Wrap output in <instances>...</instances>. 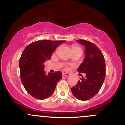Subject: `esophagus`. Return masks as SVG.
<instances>
[{"label": "esophagus", "mask_w": 125, "mask_h": 125, "mask_svg": "<svg viewBox=\"0 0 125 125\" xmlns=\"http://www.w3.org/2000/svg\"><path fill=\"white\" fill-rule=\"evenodd\" d=\"M63 76L65 77H69L70 76V74L69 73H63Z\"/></svg>", "instance_id": "1"}]
</instances>
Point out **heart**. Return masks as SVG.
I'll return each instance as SVG.
<instances>
[{
  "label": "heart",
  "mask_w": 125,
  "mask_h": 125,
  "mask_svg": "<svg viewBox=\"0 0 125 125\" xmlns=\"http://www.w3.org/2000/svg\"><path fill=\"white\" fill-rule=\"evenodd\" d=\"M74 48H79V49H81L79 48V47H78V46H73V47L72 49H74Z\"/></svg>",
  "instance_id": "obj_1"
}]
</instances>
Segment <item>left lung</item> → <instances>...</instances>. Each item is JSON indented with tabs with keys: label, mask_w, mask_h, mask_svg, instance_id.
Listing matches in <instances>:
<instances>
[{
	"label": "left lung",
	"mask_w": 125,
	"mask_h": 125,
	"mask_svg": "<svg viewBox=\"0 0 125 125\" xmlns=\"http://www.w3.org/2000/svg\"><path fill=\"white\" fill-rule=\"evenodd\" d=\"M77 42L85 46L86 56L77 71L85 73L86 76L82 77L71 90L77 99L86 100L94 96L102 86L106 75L105 61L95 44L85 40L79 39Z\"/></svg>",
	"instance_id": "8db88e82"
}]
</instances>
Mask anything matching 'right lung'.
Returning a JSON list of instances; mask_svg holds the SVG:
<instances>
[{
    "label": "right lung",
    "mask_w": 125,
    "mask_h": 125,
    "mask_svg": "<svg viewBox=\"0 0 125 125\" xmlns=\"http://www.w3.org/2000/svg\"><path fill=\"white\" fill-rule=\"evenodd\" d=\"M64 41L42 40L29 44L19 59L21 79L23 85L31 96L38 99H45L53 93L61 78V72L46 74L44 62L50 59L59 45Z\"/></svg>",
    "instance_id": "obj_1"
}]
</instances>
